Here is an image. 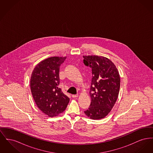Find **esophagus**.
Returning <instances> with one entry per match:
<instances>
[{
	"mask_svg": "<svg viewBox=\"0 0 153 153\" xmlns=\"http://www.w3.org/2000/svg\"><path fill=\"white\" fill-rule=\"evenodd\" d=\"M78 96H79V95H77H77H72V98H74L78 97Z\"/></svg>",
	"mask_w": 153,
	"mask_h": 153,
	"instance_id": "34e87169",
	"label": "esophagus"
}]
</instances>
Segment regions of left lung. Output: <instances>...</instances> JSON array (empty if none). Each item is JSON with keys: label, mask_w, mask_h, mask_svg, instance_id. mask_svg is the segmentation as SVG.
Listing matches in <instances>:
<instances>
[{"label": "left lung", "mask_w": 153, "mask_h": 153, "mask_svg": "<svg viewBox=\"0 0 153 153\" xmlns=\"http://www.w3.org/2000/svg\"><path fill=\"white\" fill-rule=\"evenodd\" d=\"M83 62L92 69L90 88L91 102L84 111L87 117L99 120L106 117L117 100L120 77L116 66L107 58L98 55L83 56Z\"/></svg>", "instance_id": "1"}]
</instances>
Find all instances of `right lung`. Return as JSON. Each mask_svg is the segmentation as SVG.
<instances>
[{
  "label": "right lung",
  "instance_id": "right-lung-1",
  "mask_svg": "<svg viewBox=\"0 0 153 153\" xmlns=\"http://www.w3.org/2000/svg\"><path fill=\"white\" fill-rule=\"evenodd\" d=\"M65 57L53 56L38 63L30 77V90L37 106L49 117L58 116L67 107L69 98L59 85V67Z\"/></svg>",
  "mask_w": 153,
  "mask_h": 153
}]
</instances>
